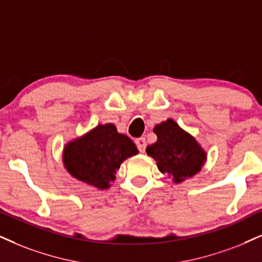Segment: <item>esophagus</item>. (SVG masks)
Masks as SVG:
<instances>
[{"label":"esophagus","mask_w":262,"mask_h":262,"mask_svg":"<svg viewBox=\"0 0 262 262\" xmlns=\"http://www.w3.org/2000/svg\"><path fill=\"white\" fill-rule=\"evenodd\" d=\"M135 144L138 145V148L140 152H145V148H146V139L145 138H139L135 140Z\"/></svg>","instance_id":"obj_1"}]
</instances>
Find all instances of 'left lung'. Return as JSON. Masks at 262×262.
Here are the masks:
<instances>
[{
	"label": "left lung",
	"instance_id": "obj_1",
	"mask_svg": "<svg viewBox=\"0 0 262 262\" xmlns=\"http://www.w3.org/2000/svg\"><path fill=\"white\" fill-rule=\"evenodd\" d=\"M154 132L157 141L148 145L146 154L157 162L161 173H167L175 184H180L202 169L207 154L177 122L168 118L156 125Z\"/></svg>",
	"mask_w": 262,
	"mask_h": 262
}]
</instances>
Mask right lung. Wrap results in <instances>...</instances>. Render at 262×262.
<instances>
[{
	"mask_svg": "<svg viewBox=\"0 0 262 262\" xmlns=\"http://www.w3.org/2000/svg\"><path fill=\"white\" fill-rule=\"evenodd\" d=\"M138 152L132 139L118 133L115 124H98L65 145L62 163L75 179L106 190L115 181L122 162Z\"/></svg>",
	"mask_w": 262,
	"mask_h": 262,
	"instance_id": "obj_1",
	"label": "right lung"
}]
</instances>
